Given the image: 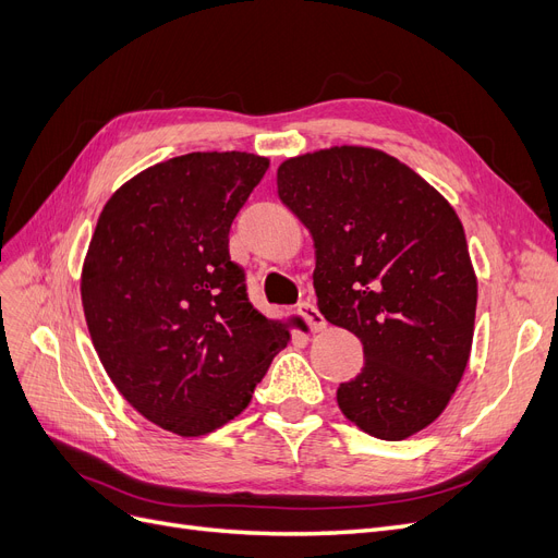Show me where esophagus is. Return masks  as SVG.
<instances>
[{
	"label": "esophagus",
	"mask_w": 558,
	"mask_h": 558,
	"mask_svg": "<svg viewBox=\"0 0 558 558\" xmlns=\"http://www.w3.org/2000/svg\"><path fill=\"white\" fill-rule=\"evenodd\" d=\"M299 315L307 322V326H311L313 331H322V328L326 326V319L322 317V313L317 311V307L311 301H303L299 305Z\"/></svg>",
	"instance_id": "34e87169"
}]
</instances>
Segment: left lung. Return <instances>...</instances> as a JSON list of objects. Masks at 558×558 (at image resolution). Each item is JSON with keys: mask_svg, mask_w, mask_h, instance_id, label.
Masks as SVG:
<instances>
[{"mask_svg": "<svg viewBox=\"0 0 558 558\" xmlns=\"http://www.w3.org/2000/svg\"><path fill=\"white\" fill-rule=\"evenodd\" d=\"M278 197L315 241L319 313L363 344L342 414L402 441L435 423L464 375L478 280L448 199L398 158L331 147L278 168Z\"/></svg>", "mask_w": 558, "mask_h": 558, "instance_id": "1", "label": "left lung"}]
</instances>
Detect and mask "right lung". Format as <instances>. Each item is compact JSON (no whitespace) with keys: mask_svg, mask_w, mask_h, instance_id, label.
Segmentation results:
<instances>
[{"mask_svg":"<svg viewBox=\"0 0 558 558\" xmlns=\"http://www.w3.org/2000/svg\"><path fill=\"white\" fill-rule=\"evenodd\" d=\"M268 170L245 151H195L126 181L98 216L80 294L96 354L133 409L202 437L236 418L280 349L230 259V227Z\"/></svg>","mask_w":558,"mask_h":558,"instance_id":"obj_1","label":"right lung"}]
</instances>
